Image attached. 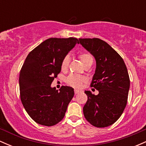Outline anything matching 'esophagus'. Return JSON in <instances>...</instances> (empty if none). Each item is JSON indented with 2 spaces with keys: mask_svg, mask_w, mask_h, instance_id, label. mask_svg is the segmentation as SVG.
<instances>
[{
  "mask_svg": "<svg viewBox=\"0 0 146 146\" xmlns=\"http://www.w3.org/2000/svg\"><path fill=\"white\" fill-rule=\"evenodd\" d=\"M74 91H75V95H77V94H78L79 93H80V90H78V89H75Z\"/></svg>",
  "mask_w": 146,
  "mask_h": 146,
  "instance_id": "esophagus-1",
  "label": "esophagus"
}]
</instances>
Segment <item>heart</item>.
Segmentation results:
<instances>
[{
  "label": "heart",
  "mask_w": 146,
  "mask_h": 146,
  "mask_svg": "<svg viewBox=\"0 0 146 146\" xmlns=\"http://www.w3.org/2000/svg\"><path fill=\"white\" fill-rule=\"evenodd\" d=\"M79 58L81 60L84 66H86L87 65L90 64H93V60L92 58L91 55L88 53H82L79 55ZM68 63H69V57L68 56H65L63 58L62 61L61 63V68L62 70L64 71L66 70L68 68ZM86 81V79L84 77L80 76V75L71 74L66 78V82L70 86L73 87H80L82 85V84Z\"/></svg>",
  "instance_id": "heart-1"
}]
</instances>
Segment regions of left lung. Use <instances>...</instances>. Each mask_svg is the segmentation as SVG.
Masks as SVG:
<instances>
[{"label":"left lung","mask_w":146,"mask_h":146,"mask_svg":"<svg viewBox=\"0 0 146 146\" xmlns=\"http://www.w3.org/2000/svg\"><path fill=\"white\" fill-rule=\"evenodd\" d=\"M79 41L96 60L90 86L99 91L95 95L85 90L88 100L84 115L91 125L105 128L117 121L126 106L130 88L128 70L121 57L105 41L99 38H79Z\"/></svg>","instance_id":"1"}]
</instances>
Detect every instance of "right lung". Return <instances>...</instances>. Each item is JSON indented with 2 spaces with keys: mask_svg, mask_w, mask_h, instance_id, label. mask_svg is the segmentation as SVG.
Wrapping results in <instances>:
<instances>
[{
  "mask_svg": "<svg viewBox=\"0 0 146 146\" xmlns=\"http://www.w3.org/2000/svg\"><path fill=\"white\" fill-rule=\"evenodd\" d=\"M77 43L75 38H48L25 59L19 75L21 100L28 115L39 124L59 123L74 96L72 87L62 86L58 90L51 84L61 71L63 58Z\"/></svg>",
  "mask_w": 146,
  "mask_h": 146,
  "instance_id": "1",
  "label": "right lung"
}]
</instances>
